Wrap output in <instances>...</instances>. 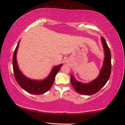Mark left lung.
I'll list each match as a JSON object with an SVG mask.
<instances>
[{
  "mask_svg": "<svg viewBox=\"0 0 125 125\" xmlns=\"http://www.w3.org/2000/svg\"><path fill=\"white\" fill-rule=\"evenodd\" d=\"M101 41L104 46L105 58L100 74L96 80L87 84L77 81L72 74L71 75V82L73 88L78 94L84 95H92L98 92L107 82L111 72V55L109 47L103 37Z\"/></svg>",
  "mask_w": 125,
  "mask_h": 125,
  "instance_id": "8db88e82",
  "label": "left lung"
}]
</instances>
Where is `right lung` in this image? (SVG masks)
I'll list each match as a JSON object with an SVG mask.
<instances>
[{
	"label": "right lung",
	"instance_id": "1",
	"mask_svg": "<svg viewBox=\"0 0 125 125\" xmlns=\"http://www.w3.org/2000/svg\"><path fill=\"white\" fill-rule=\"evenodd\" d=\"M19 43L14 52L13 57V72L15 80L20 86L23 90L31 94H41L47 92L51 88L53 82H54L55 77L60 70L62 64L55 66L52 70L50 74L45 80L41 81L32 80L25 77L22 74L18 66L16 61V54L18 48Z\"/></svg>",
	"mask_w": 125,
	"mask_h": 125
}]
</instances>
